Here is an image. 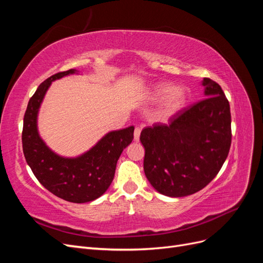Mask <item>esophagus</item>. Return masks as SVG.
<instances>
[{"label":"esophagus","instance_id":"34e87169","mask_svg":"<svg viewBox=\"0 0 263 263\" xmlns=\"http://www.w3.org/2000/svg\"><path fill=\"white\" fill-rule=\"evenodd\" d=\"M140 133H141V128H140V127L137 126L136 128H135V132H134V140H135V141H138V140H139Z\"/></svg>","mask_w":263,"mask_h":263}]
</instances>
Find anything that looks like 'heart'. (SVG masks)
I'll use <instances>...</instances> for the list:
<instances>
[{
  "label": "heart",
  "mask_w": 263,
  "mask_h": 263,
  "mask_svg": "<svg viewBox=\"0 0 263 263\" xmlns=\"http://www.w3.org/2000/svg\"><path fill=\"white\" fill-rule=\"evenodd\" d=\"M147 99L150 102L162 100L157 117L159 121L165 122L183 107L186 101V91L183 87H173L168 83H160L153 86L148 92Z\"/></svg>",
  "instance_id": "heart-1"
}]
</instances>
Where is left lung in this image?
<instances>
[{
	"mask_svg": "<svg viewBox=\"0 0 263 263\" xmlns=\"http://www.w3.org/2000/svg\"><path fill=\"white\" fill-rule=\"evenodd\" d=\"M205 99L179 110L169 124H155L140 134L144 171L159 193L194 194L217 176L232 144L229 102L218 83L204 78Z\"/></svg>",
	"mask_w": 263,
	"mask_h": 263,
	"instance_id": "obj_1",
	"label": "left lung"
}]
</instances>
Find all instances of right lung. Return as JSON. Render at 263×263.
Listing matches in <instances>:
<instances>
[{"instance_id":"obj_1","label":"right lung","mask_w":263,"mask_h":263,"mask_svg":"<svg viewBox=\"0 0 263 263\" xmlns=\"http://www.w3.org/2000/svg\"><path fill=\"white\" fill-rule=\"evenodd\" d=\"M76 72L70 69L55 73L38 86L24 115L22 142L26 162L42 185L65 201L86 203L97 200L109 187L118 158L133 141L135 128L129 126L109 132L89 151L76 158L54 154L38 134V110L51 82Z\"/></svg>"}]
</instances>
